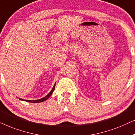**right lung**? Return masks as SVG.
<instances>
[{"label": "right lung", "mask_w": 135, "mask_h": 135, "mask_svg": "<svg viewBox=\"0 0 135 135\" xmlns=\"http://www.w3.org/2000/svg\"><path fill=\"white\" fill-rule=\"evenodd\" d=\"M55 83L54 84V85L52 89H51V91H50V93H49V94H48L47 95H46V96L44 97V98L39 99H37V100H26V99H21V98H19V99L21 100H23V101H26V102H32V103H39V102H44V101H45V100H46L47 99L49 98V97L51 96L52 94L53 93L54 91V89H55ZM17 98H18V97H17Z\"/></svg>", "instance_id": "right-lung-1"}]
</instances>
